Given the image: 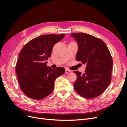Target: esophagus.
Returning a JSON list of instances; mask_svg holds the SVG:
<instances>
[{
    "instance_id": "esophagus-1",
    "label": "esophagus",
    "mask_w": 127,
    "mask_h": 127,
    "mask_svg": "<svg viewBox=\"0 0 127 127\" xmlns=\"http://www.w3.org/2000/svg\"><path fill=\"white\" fill-rule=\"evenodd\" d=\"M71 72V71L70 70H68V69H66L65 70V74H70V73Z\"/></svg>"
}]
</instances>
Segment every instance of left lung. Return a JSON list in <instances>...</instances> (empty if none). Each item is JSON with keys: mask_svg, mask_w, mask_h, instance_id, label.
<instances>
[{"mask_svg": "<svg viewBox=\"0 0 127 127\" xmlns=\"http://www.w3.org/2000/svg\"><path fill=\"white\" fill-rule=\"evenodd\" d=\"M78 45L77 61L86 65L84 74L74 71V86L78 94L87 98L98 96L111 82L113 61L107 45L102 40L84 33H72Z\"/></svg>", "mask_w": 127, "mask_h": 127, "instance_id": "8db88e82", "label": "left lung"}]
</instances>
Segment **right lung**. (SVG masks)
<instances>
[{
    "label": "right lung",
    "instance_id": "obj_1",
    "mask_svg": "<svg viewBox=\"0 0 127 127\" xmlns=\"http://www.w3.org/2000/svg\"><path fill=\"white\" fill-rule=\"evenodd\" d=\"M65 34H47L36 37L22 48L16 66L18 81L22 92L33 99H41L50 94L56 79L63 75L64 68L56 69L47 66L55 44Z\"/></svg>",
    "mask_w": 127,
    "mask_h": 127
}]
</instances>
